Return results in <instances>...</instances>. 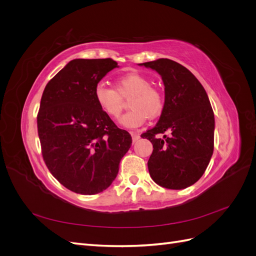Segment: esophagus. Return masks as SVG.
<instances>
[{
	"mask_svg": "<svg viewBox=\"0 0 256 256\" xmlns=\"http://www.w3.org/2000/svg\"><path fill=\"white\" fill-rule=\"evenodd\" d=\"M131 136H132V141L134 142H136L138 138H141L140 134H138V132H136V131H132V132H131Z\"/></svg>",
	"mask_w": 256,
	"mask_h": 256,
	"instance_id": "1",
	"label": "esophagus"
}]
</instances>
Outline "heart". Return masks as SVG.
I'll list each match as a JSON object with an SVG mask.
<instances>
[{"label":"heart","mask_w":256,"mask_h":256,"mask_svg":"<svg viewBox=\"0 0 256 256\" xmlns=\"http://www.w3.org/2000/svg\"><path fill=\"white\" fill-rule=\"evenodd\" d=\"M94 97L104 113L113 120H118L124 109V100L128 97L131 109L122 116L120 122L127 128L143 125L150 118H157L164 110V97L161 90L152 86L150 80L141 74L131 72L116 80L115 90L98 83L94 88Z\"/></svg>","instance_id":"1"}]
</instances>
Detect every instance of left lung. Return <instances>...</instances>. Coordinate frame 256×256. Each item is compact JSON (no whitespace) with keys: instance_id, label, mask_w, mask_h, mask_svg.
Wrapping results in <instances>:
<instances>
[{"instance_id":"1","label":"left lung","mask_w":256,"mask_h":256,"mask_svg":"<svg viewBox=\"0 0 256 256\" xmlns=\"http://www.w3.org/2000/svg\"><path fill=\"white\" fill-rule=\"evenodd\" d=\"M156 70L164 84V106L156 126L141 134L154 150L147 162L152 180L180 190L204 174L214 152V116L206 90L191 72L168 58L140 64ZM170 130L168 136L159 134Z\"/></svg>"}]
</instances>
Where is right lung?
<instances>
[{"instance_id": "right-lung-1", "label": "right lung", "mask_w": 256, "mask_h": 256, "mask_svg": "<svg viewBox=\"0 0 256 256\" xmlns=\"http://www.w3.org/2000/svg\"><path fill=\"white\" fill-rule=\"evenodd\" d=\"M118 63L112 58H76L46 85L37 129L42 158L51 174L72 192L96 194L118 173L132 143L104 113L94 88Z\"/></svg>"}]
</instances>
